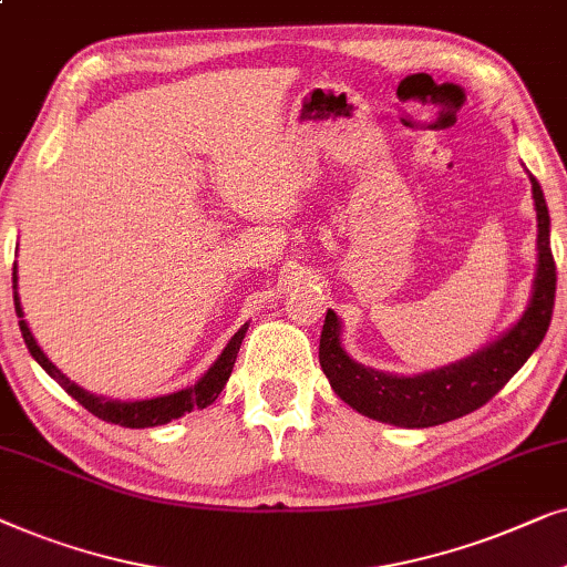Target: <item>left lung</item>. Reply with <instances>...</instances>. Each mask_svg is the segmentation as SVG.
Masks as SVG:
<instances>
[{
	"instance_id": "obj_1",
	"label": "left lung",
	"mask_w": 567,
	"mask_h": 567,
	"mask_svg": "<svg viewBox=\"0 0 567 567\" xmlns=\"http://www.w3.org/2000/svg\"><path fill=\"white\" fill-rule=\"evenodd\" d=\"M537 207V275L526 311L495 342L466 358L417 375L373 371L354 362L342 347V321L327 311L321 329L319 362L334 394L365 417L396 427H433L464 417L487 404L518 368L532 358L549 329L555 308V259L549 248V213L539 181L529 176Z\"/></svg>"
}]
</instances>
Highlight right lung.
<instances>
[{
	"label": "right lung",
	"mask_w": 567,
	"mask_h": 567,
	"mask_svg": "<svg viewBox=\"0 0 567 567\" xmlns=\"http://www.w3.org/2000/svg\"><path fill=\"white\" fill-rule=\"evenodd\" d=\"M12 290H14V311H18V316H20L22 339H25L28 350L35 358L38 365H41L43 371H47L51 379H54L59 386L66 391V394H70L72 399H78V402L85 406L90 414H95V417L113 422V425H121V427H157V425H165V422H171V420L184 417L186 412L205 410V406L213 404L215 399L220 396L225 383H228V379H230L233 365H236V358L240 350V342H244V337L248 331V323H244V327H240L236 334L230 337L228 347H225V350L220 352V358L213 362V368H209V371L202 375L194 386L173 391V394H165V396L137 399V402H118V399L95 396L82 386H78V383L66 379V375L59 371L54 362L47 358V352L38 347L35 337L30 334L28 323H25V319H22V306L18 298V264H14V269H12Z\"/></svg>",
	"instance_id": "1"
}]
</instances>
